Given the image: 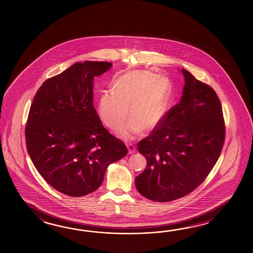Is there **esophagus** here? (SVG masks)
Returning a JSON list of instances; mask_svg holds the SVG:
<instances>
[{
	"label": "esophagus",
	"mask_w": 253,
	"mask_h": 253,
	"mask_svg": "<svg viewBox=\"0 0 253 253\" xmlns=\"http://www.w3.org/2000/svg\"><path fill=\"white\" fill-rule=\"evenodd\" d=\"M127 146V149H128V154H134V152H135V147H134V145H132V144H129V145H126Z\"/></svg>",
	"instance_id": "34e87169"
}]
</instances>
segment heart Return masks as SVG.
<instances>
[{
    "mask_svg": "<svg viewBox=\"0 0 253 253\" xmlns=\"http://www.w3.org/2000/svg\"><path fill=\"white\" fill-rule=\"evenodd\" d=\"M112 90L97 97V113L108 127L117 129L128 116L131 120L118 132L125 140H133L144 130L151 131L164 118L172 91L170 81L150 71L134 70L111 82Z\"/></svg>",
    "mask_w": 253,
    "mask_h": 253,
    "instance_id": "1",
    "label": "heart"
}]
</instances>
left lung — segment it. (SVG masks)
Segmentation results:
<instances>
[{
	"label": "left lung",
	"instance_id": "1",
	"mask_svg": "<svg viewBox=\"0 0 253 253\" xmlns=\"http://www.w3.org/2000/svg\"><path fill=\"white\" fill-rule=\"evenodd\" d=\"M181 101L170 108L137 148L147 160L135 177L143 196L160 203L182 198L205 181L225 139L220 99L211 86L182 70Z\"/></svg>",
	"mask_w": 253,
	"mask_h": 253
}]
</instances>
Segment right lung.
I'll use <instances>...</instances> for the list:
<instances>
[{
	"instance_id": "1",
	"label": "right lung",
	"mask_w": 253,
	"mask_h": 253,
	"mask_svg": "<svg viewBox=\"0 0 253 253\" xmlns=\"http://www.w3.org/2000/svg\"><path fill=\"white\" fill-rule=\"evenodd\" d=\"M111 66L75 63L44 81L33 97L25 126L28 153L43 179L61 194L81 197L96 191L108 166L127 154L93 106L94 78Z\"/></svg>"
}]
</instances>
